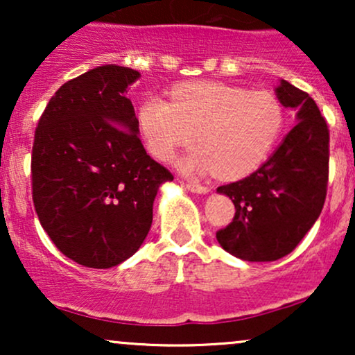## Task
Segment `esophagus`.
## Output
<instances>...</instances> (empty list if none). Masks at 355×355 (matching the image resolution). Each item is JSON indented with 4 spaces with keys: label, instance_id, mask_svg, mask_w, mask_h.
I'll list each match as a JSON object with an SVG mask.
<instances>
[{
    "label": "esophagus",
    "instance_id": "34e87169",
    "mask_svg": "<svg viewBox=\"0 0 355 355\" xmlns=\"http://www.w3.org/2000/svg\"><path fill=\"white\" fill-rule=\"evenodd\" d=\"M183 185H185V189L190 190L191 193H209L210 191L209 187L200 185V183H197V182H185Z\"/></svg>",
    "mask_w": 355,
    "mask_h": 355
}]
</instances>
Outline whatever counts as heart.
I'll list each match as a JSON object with an SVG mask.
<instances>
[{"label": "heart", "mask_w": 355, "mask_h": 355, "mask_svg": "<svg viewBox=\"0 0 355 355\" xmlns=\"http://www.w3.org/2000/svg\"><path fill=\"white\" fill-rule=\"evenodd\" d=\"M170 101L146 96L138 105V132L158 162L178 148L200 150L183 158V172H210L237 180L259 168L282 135L284 105L270 92H248L220 81H187L170 89Z\"/></svg>", "instance_id": "heart-1"}]
</instances>
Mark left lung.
I'll return each instance as SVG.
<instances>
[{
  "mask_svg": "<svg viewBox=\"0 0 355 355\" xmlns=\"http://www.w3.org/2000/svg\"><path fill=\"white\" fill-rule=\"evenodd\" d=\"M277 98L297 110V125L275 153L242 180L218 187L235 215L217 232L223 250L248 262L291 254L319 218L329 182V126L309 93L280 80Z\"/></svg>",
  "mask_w": 355,
  "mask_h": 355,
  "instance_id": "1",
  "label": "left lung"
}]
</instances>
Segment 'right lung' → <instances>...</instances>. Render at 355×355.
Returning a JSON list of instances; mask_svg holds the SVG:
<instances>
[{
  "label": "right lung",
  "instance_id": "obj_1",
  "mask_svg": "<svg viewBox=\"0 0 355 355\" xmlns=\"http://www.w3.org/2000/svg\"><path fill=\"white\" fill-rule=\"evenodd\" d=\"M140 73L103 64L51 96L31 152L40 223L68 259L110 268L140 248L158 187L173 175L145 152L128 85Z\"/></svg>",
  "mask_w": 355,
  "mask_h": 355
}]
</instances>
